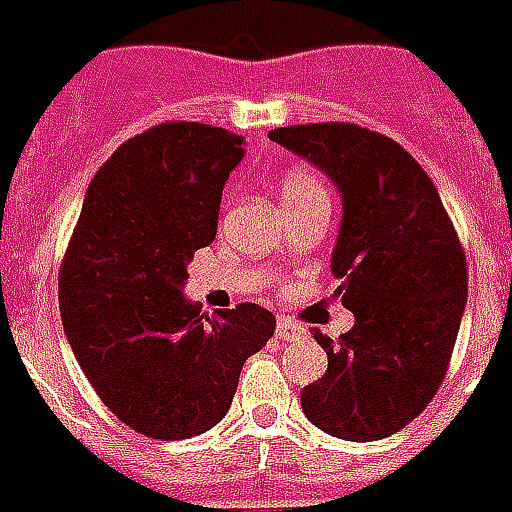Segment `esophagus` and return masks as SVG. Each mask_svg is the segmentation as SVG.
<instances>
[{
	"label": "esophagus",
	"mask_w": 512,
	"mask_h": 512,
	"mask_svg": "<svg viewBox=\"0 0 512 512\" xmlns=\"http://www.w3.org/2000/svg\"><path fill=\"white\" fill-rule=\"evenodd\" d=\"M306 336V331L297 325V322H292L289 317H281V320L275 322V339L278 342H297V339H303Z\"/></svg>",
	"instance_id": "1"
}]
</instances>
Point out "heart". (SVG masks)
I'll return each mask as SVG.
<instances>
[{"label": "heart", "instance_id": "obj_1", "mask_svg": "<svg viewBox=\"0 0 512 512\" xmlns=\"http://www.w3.org/2000/svg\"><path fill=\"white\" fill-rule=\"evenodd\" d=\"M278 195H281V204H306V201H317L325 198L328 201V192L325 184L320 181L317 173H311L308 168H289L278 181Z\"/></svg>", "mask_w": 512, "mask_h": 512}]
</instances>
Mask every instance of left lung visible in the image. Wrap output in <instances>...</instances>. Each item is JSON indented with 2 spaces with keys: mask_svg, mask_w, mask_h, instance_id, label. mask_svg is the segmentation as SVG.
Instances as JSON below:
<instances>
[{
  "mask_svg": "<svg viewBox=\"0 0 512 512\" xmlns=\"http://www.w3.org/2000/svg\"><path fill=\"white\" fill-rule=\"evenodd\" d=\"M342 190L333 250L336 297L353 331L314 339L328 353L300 391L311 424L344 441L402 430L444 383L469 297L466 253L436 184L391 137L355 123H297L270 132Z\"/></svg>",
  "mask_w": 512,
  "mask_h": 512,
  "instance_id": "obj_1",
  "label": "left lung"
}]
</instances>
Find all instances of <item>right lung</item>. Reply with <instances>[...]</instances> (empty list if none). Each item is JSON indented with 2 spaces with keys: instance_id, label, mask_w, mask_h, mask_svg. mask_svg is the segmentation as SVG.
<instances>
[{
  "instance_id": "add662e5",
  "label": "right lung",
  "mask_w": 512,
  "mask_h": 512,
  "mask_svg": "<svg viewBox=\"0 0 512 512\" xmlns=\"http://www.w3.org/2000/svg\"><path fill=\"white\" fill-rule=\"evenodd\" d=\"M242 154V137L220 126H151L101 165L68 239L57 278L65 336L101 402L140 436L215 427L242 364L275 331L256 303L209 317L181 295Z\"/></svg>"
}]
</instances>
